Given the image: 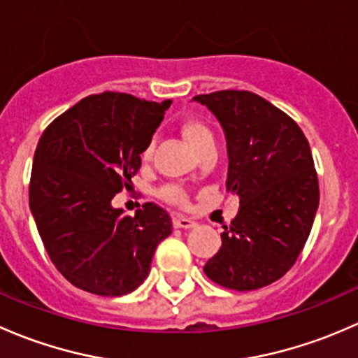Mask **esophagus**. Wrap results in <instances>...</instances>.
I'll list each match as a JSON object with an SVG mask.
<instances>
[{
	"instance_id": "esophagus-1",
	"label": "esophagus",
	"mask_w": 358,
	"mask_h": 358,
	"mask_svg": "<svg viewBox=\"0 0 358 358\" xmlns=\"http://www.w3.org/2000/svg\"><path fill=\"white\" fill-rule=\"evenodd\" d=\"M172 222H174V227H179V229H189V227L196 226V222L184 215H174L172 217Z\"/></svg>"
}]
</instances>
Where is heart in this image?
Wrapping results in <instances>:
<instances>
[{"instance_id": "heart-1", "label": "heart", "mask_w": 358, "mask_h": 358, "mask_svg": "<svg viewBox=\"0 0 358 358\" xmlns=\"http://www.w3.org/2000/svg\"><path fill=\"white\" fill-rule=\"evenodd\" d=\"M179 132L182 134V138L186 139L187 145L194 150V153H200L201 150H205L206 146H213L215 139H213L212 129L206 125L201 119L196 117H187V119L180 120L179 124ZM153 141H150L146 145V148L143 150V160H150L153 155ZM160 198L164 201L171 205L184 206L187 203V194L179 184H167L160 189Z\"/></svg>"}]
</instances>
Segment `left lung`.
Here are the masks:
<instances>
[{
	"mask_svg": "<svg viewBox=\"0 0 358 358\" xmlns=\"http://www.w3.org/2000/svg\"><path fill=\"white\" fill-rule=\"evenodd\" d=\"M219 119L227 139V191L239 208L206 278L236 291L264 288L296 262L319 206L310 145L298 124L252 91L194 96Z\"/></svg>",
	"mask_w": 358,
	"mask_h": 358,
	"instance_id": "obj_1",
	"label": "left lung"
}]
</instances>
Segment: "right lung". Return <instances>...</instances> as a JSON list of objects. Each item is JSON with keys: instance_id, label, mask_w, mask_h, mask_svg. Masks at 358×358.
<instances>
[{"instance_id": "add662e5", "label": "right lung", "mask_w": 358, "mask_h": 358, "mask_svg": "<svg viewBox=\"0 0 358 358\" xmlns=\"http://www.w3.org/2000/svg\"><path fill=\"white\" fill-rule=\"evenodd\" d=\"M171 99L91 94L44 129L32 162L29 205L48 255L76 288L122 296L150 274L171 215L145 203L134 215L113 208L141 167V153Z\"/></svg>"}]
</instances>
